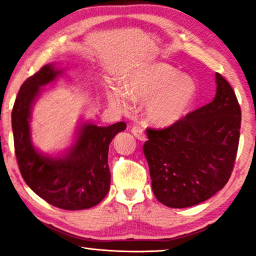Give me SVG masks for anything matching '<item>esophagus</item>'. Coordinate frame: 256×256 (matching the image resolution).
<instances>
[{"label": "esophagus", "instance_id": "34e87169", "mask_svg": "<svg viewBox=\"0 0 256 256\" xmlns=\"http://www.w3.org/2000/svg\"><path fill=\"white\" fill-rule=\"evenodd\" d=\"M132 132L134 134V136L140 141H146V134L144 132H143V129L141 127H138V126H135V127L132 128Z\"/></svg>", "mask_w": 256, "mask_h": 256}]
</instances>
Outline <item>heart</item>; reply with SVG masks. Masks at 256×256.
<instances>
[{
  "label": "heart",
  "mask_w": 256,
  "mask_h": 256,
  "mask_svg": "<svg viewBox=\"0 0 256 256\" xmlns=\"http://www.w3.org/2000/svg\"><path fill=\"white\" fill-rule=\"evenodd\" d=\"M124 87L132 100L146 104V120L158 128L172 127L183 121L198 94L197 82L191 76L160 62L134 70L124 79ZM110 101L122 110L129 108L128 98L120 90L110 94Z\"/></svg>",
  "instance_id": "heart-1"
}]
</instances>
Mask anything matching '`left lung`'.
Wrapping results in <instances>:
<instances>
[{
	"mask_svg": "<svg viewBox=\"0 0 256 256\" xmlns=\"http://www.w3.org/2000/svg\"><path fill=\"white\" fill-rule=\"evenodd\" d=\"M212 102L180 124L148 129L143 152L157 200L172 208L200 204L225 186L240 138L241 110L227 80L216 73Z\"/></svg>",
	"mask_w": 256,
	"mask_h": 256,
	"instance_id": "obj_1",
	"label": "left lung"
}]
</instances>
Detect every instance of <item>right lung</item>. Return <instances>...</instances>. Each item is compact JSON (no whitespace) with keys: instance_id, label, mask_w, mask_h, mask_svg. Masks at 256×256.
<instances>
[{"instance_id":"obj_1","label":"right lung","mask_w":256,"mask_h":256,"mask_svg":"<svg viewBox=\"0 0 256 256\" xmlns=\"http://www.w3.org/2000/svg\"><path fill=\"white\" fill-rule=\"evenodd\" d=\"M64 68L48 64L26 79L14 104L12 126L14 143L23 180L37 196L62 210H86L99 204L110 191V171L108 149L124 122L100 127L82 120L72 144L51 155L36 148L31 138V113L44 86L56 82Z\"/></svg>"}]
</instances>
